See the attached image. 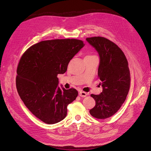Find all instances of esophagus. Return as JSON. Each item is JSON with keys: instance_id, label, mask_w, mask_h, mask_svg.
<instances>
[{"instance_id": "obj_1", "label": "esophagus", "mask_w": 151, "mask_h": 151, "mask_svg": "<svg viewBox=\"0 0 151 151\" xmlns=\"http://www.w3.org/2000/svg\"><path fill=\"white\" fill-rule=\"evenodd\" d=\"M79 95L81 97H86L87 96V93L86 92H84V91H80L79 93Z\"/></svg>"}]
</instances>
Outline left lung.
I'll use <instances>...</instances> for the list:
<instances>
[{
  "mask_svg": "<svg viewBox=\"0 0 151 151\" xmlns=\"http://www.w3.org/2000/svg\"><path fill=\"white\" fill-rule=\"evenodd\" d=\"M86 40L99 53L98 74L101 81L99 84L103 87L100 94H91L96 105L89 113L97 119H106L119 110L129 93V63L124 53L111 41L101 36L87 38Z\"/></svg>",
  "mask_w": 151,
  "mask_h": 151,
  "instance_id": "8db88e82",
  "label": "left lung"
}]
</instances>
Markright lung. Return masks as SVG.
Returning a JSON list of instances; mask_svg holds the SVG:
<instances>
[{
  "label": "right lung",
  "mask_w": 151,
  "mask_h": 151,
  "mask_svg": "<svg viewBox=\"0 0 151 151\" xmlns=\"http://www.w3.org/2000/svg\"><path fill=\"white\" fill-rule=\"evenodd\" d=\"M84 46L82 40L57 39L32 45L17 68L16 88L29 110L47 124L64 119L67 105L76 99V89H60L57 75L64 74L71 59Z\"/></svg>",
  "instance_id": "right-lung-1"
}]
</instances>
